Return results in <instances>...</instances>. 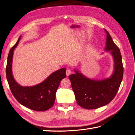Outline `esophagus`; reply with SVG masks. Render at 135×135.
I'll return each mask as SVG.
<instances>
[{
    "label": "esophagus",
    "instance_id": "esophagus-1",
    "mask_svg": "<svg viewBox=\"0 0 135 135\" xmlns=\"http://www.w3.org/2000/svg\"><path fill=\"white\" fill-rule=\"evenodd\" d=\"M71 73V71L70 69H68L66 70V76H69L70 74Z\"/></svg>",
    "mask_w": 135,
    "mask_h": 135
}]
</instances>
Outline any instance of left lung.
<instances>
[{
    "instance_id": "obj_1",
    "label": "left lung",
    "mask_w": 135,
    "mask_h": 135,
    "mask_svg": "<svg viewBox=\"0 0 135 135\" xmlns=\"http://www.w3.org/2000/svg\"><path fill=\"white\" fill-rule=\"evenodd\" d=\"M107 34L105 51L109 52L114 60V71L108 78L101 80L87 78L77 69L69 76L78 105L87 109L106 105L113 100L121 83L123 68L119 49L115 44L109 32Z\"/></svg>"
}]
</instances>
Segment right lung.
<instances>
[{"instance_id":"right-lung-1","label":"right lung","mask_w":135,"mask_h":135,"mask_svg":"<svg viewBox=\"0 0 135 135\" xmlns=\"http://www.w3.org/2000/svg\"><path fill=\"white\" fill-rule=\"evenodd\" d=\"M21 39L18 38L16 44L8 55L6 73L7 80L14 97L21 105L36 111H45L54 105L57 89L63 79L66 78L65 68L51 74L42 82L33 86H22L14 79L12 62L14 50Z\"/></svg>"}]
</instances>
